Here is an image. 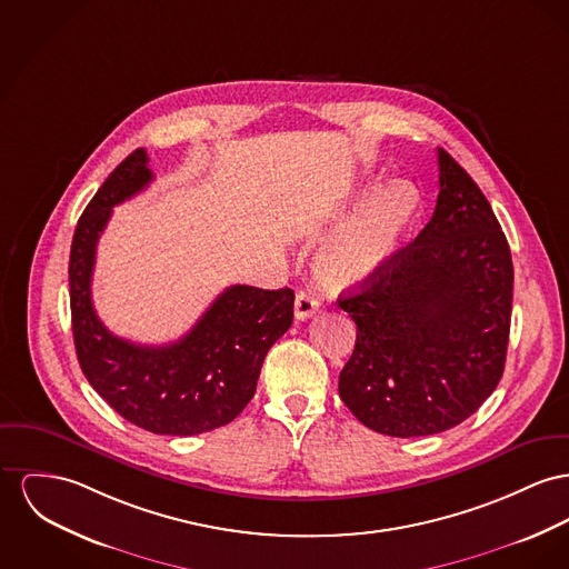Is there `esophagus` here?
I'll use <instances>...</instances> for the list:
<instances>
[{
  "instance_id": "1",
  "label": "esophagus",
  "mask_w": 569,
  "mask_h": 569,
  "mask_svg": "<svg viewBox=\"0 0 569 569\" xmlns=\"http://www.w3.org/2000/svg\"><path fill=\"white\" fill-rule=\"evenodd\" d=\"M317 310H319V302H317L310 293L300 291V293L296 296V317H298L300 321H303V319H310Z\"/></svg>"
}]
</instances>
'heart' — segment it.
<instances>
[{"instance_id":"b5f03b06","label":"heart","mask_w":569,"mask_h":569,"mask_svg":"<svg viewBox=\"0 0 569 569\" xmlns=\"http://www.w3.org/2000/svg\"><path fill=\"white\" fill-rule=\"evenodd\" d=\"M417 211L418 191L406 181L376 191L319 250V282L341 291L373 280L399 250Z\"/></svg>"}]
</instances>
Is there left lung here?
<instances>
[{"instance_id":"1","label":"left lung","mask_w":569,"mask_h":569,"mask_svg":"<svg viewBox=\"0 0 569 569\" xmlns=\"http://www.w3.org/2000/svg\"><path fill=\"white\" fill-rule=\"evenodd\" d=\"M440 193L429 224L339 306L356 321L342 403L369 429L415 438L475 415L502 378L513 263L492 207L438 149Z\"/></svg>"}]
</instances>
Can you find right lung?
<instances>
[{"label": "right lung", "instance_id": "obj_1", "mask_svg": "<svg viewBox=\"0 0 569 569\" xmlns=\"http://www.w3.org/2000/svg\"><path fill=\"white\" fill-rule=\"evenodd\" d=\"M151 181L147 151L131 152L77 222L69 261L77 360L90 386L131 425L159 436H196L248 406L269 347L293 323L296 293L232 284L177 342L149 347L114 337L90 296L97 243L112 207Z\"/></svg>", "mask_w": 569, "mask_h": 569}]
</instances>
